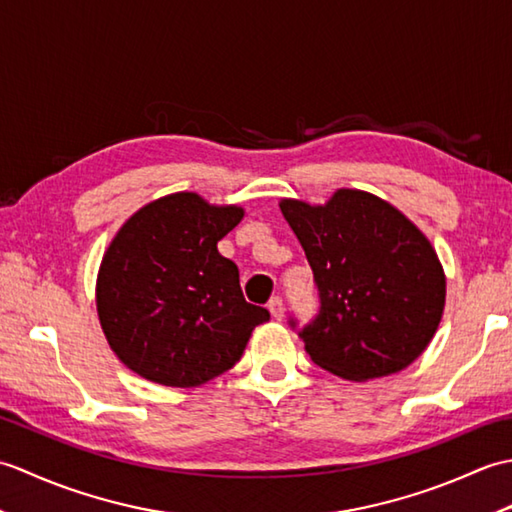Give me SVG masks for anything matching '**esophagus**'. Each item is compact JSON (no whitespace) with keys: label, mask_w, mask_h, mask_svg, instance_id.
I'll return each instance as SVG.
<instances>
[{"label":"esophagus","mask_w":512,"mask_h":512,"mask_svg":"<svg viewBox=\"0 0 512 512\" xmlns=\"http://www.w3.org/2000/svg\"><path fill=\"white\" fill-rule=\"evenodd\" d=\"M268 312L273 314V319L284 317V301H281V297H273L268 301Z\"/></svg>","instance_id":"34e87169"}]
</instances>
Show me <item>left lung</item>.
I'll use <instances>...</instances> for the list:
<instances>
[{
  "label": "left lung",
  "mask_w": 512,
  "mask_h": 512,
  "mask_svg": "<svg viewBox=\"0 0 512 512\" xmlns=\"http://www.w3.org/2000/svg\"><path fill=\"white\" fill-rule=\"evenodd\" d=\"M306 253L319 312L299 325L319 367L347 380L396 374L424 352L444 310L442 266L429 239L372 193L341 189L325 206L279 204Z\"/></svg>",
  "instance_id": "obj_1"
}]
</instances>
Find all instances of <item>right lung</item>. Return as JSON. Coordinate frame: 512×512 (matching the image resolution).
Returning a JSON list of instances; mask_svg holds the SVG:
<instances>
[{"instance_id":"1","label":"right lung","mask_w":512,"mask_h":512,"mask_svg":"<svg viewBox=\"0 0 512 512\" xmlns=\"http://www.w3.org/2000/svg\"><path fill=\"white\" fill-rule=\"evenodd\" d=\"M242 217L239 206L173 193L118 231L101 262L96 310L132 372L167 387L202 385L231 369L255 325L270 319L244 299L237 266L217 253Z\"/></svg>"}]
</instances>
